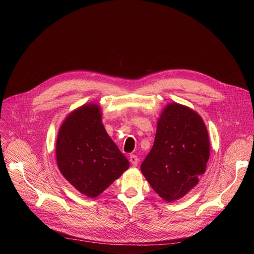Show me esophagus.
Instances as JSON below:
<instances>
[{
    "label": "esophagus",
    "instance_id": "1",
    "mask_svg": "<svg viewBox=\"0 0 254 254\" xmlns=\"http://www.w3.org/2000/svg\"><path fill=\"white\" fill-rule=\"evenodd\" d=\"M129 162H130V164L132 166L136 167L138 165V163H139V158L135 154H130L129 155Z\"/></svg>",
    "mask_w": 254,
    "mask_h": 254
}]
</instances>
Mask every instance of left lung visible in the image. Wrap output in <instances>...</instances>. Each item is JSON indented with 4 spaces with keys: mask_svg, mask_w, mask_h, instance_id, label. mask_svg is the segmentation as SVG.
I'll use <instances>...</instances> for the list:
<instances>
[{
    "mask_svg": "<svg viewBox=\"0 0 254 254\" xmlns=\"http://www.w3.org/2000/svg\"><path fill=\"white\" fill-rule=\"evenodd\" d=\"M209 154L208 131L201 116L173 103L158 119L153 146L141 171L159 196L173 202L197 184L206 172Z\"/></svg>",
    "mask_w": 254,
    "mask_h": 254,
    "instance_id": "obj_1",
    "label": "left lung"
}]
</instances>
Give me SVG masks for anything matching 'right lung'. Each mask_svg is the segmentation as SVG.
Returning <instances> with one entry per match:
<instances>
[{"instance_id": "add662e5", "label": "right lung", "mask_w": 254, "mask_h": 254, "mask_svg": "<svg viewBox=\"0 0 254 254\" xmlns=\"http://www.w3.org/2000/svg\"><path fill=\"white\" fill-rule=\"evenodd\" d=\"M100 108L88 104L65 118L57 140L63 176L89 197L102 193L128 169L129 163L102 124Z\"/></svg>"}]
</instances>
